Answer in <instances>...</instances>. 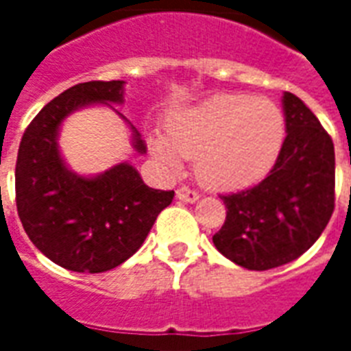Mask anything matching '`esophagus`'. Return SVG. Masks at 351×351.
<instances>
[{"label":"esophagus","instance_id":"obj_1","mask_svg":"<svg viewBox=\"0 0 351 351\" xmlns=\"http://www.w3.org/2000/svg\"><path fill=\"white\" fill-rule=\"evenodd\" d=\"M176 197L184 201V203H195L199 199V193L195 190H191L188 186H182V188H178L176 190Z\"/></svg>","mask_w":351,"mask_h":351}]
</instances>
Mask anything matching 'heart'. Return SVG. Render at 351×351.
Segmentation results:
<instances>
[{
	"instance_id": "1",
	"label": "heart",
	"mask_w": 351,
	"mask_h": 351,
	"mask_svg": "<svg viewBox=\"0 0 351 351\" xmlns=\"http://www.w3.org/2000/svg\"><path fill=\"white\" fill-rule=\"evenodd\" d=\"M286 138L282 108L248 93H221L173 110L167 137H152L154 156L169 167L195 158L199 180L220 191L246 190L263 180Z\"/></svg>"
}]
</instances>
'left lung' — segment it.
<instances>
[{
    "mask_svg": "<svg viewBox=\"0 0 351 351\" xmlns=\"http://www.w3.org/2000/svg\"><path fill=\"white\" fill-rule=\"evenodd\" d=\"M286 138L258 186L220 195L226 221L213 237L220 254L250 271L293 261L324 233L335 210V146L297 95L282 97Z\"/></svg>",
    "mask_w": 351,
    "mask_h": 351,
    "instance_id": "1",
    "label": "left lung"
}]
</instances>
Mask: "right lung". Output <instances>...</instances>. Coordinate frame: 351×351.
<instances>
[{
	"label": "right lung",
	"mask_w": 351,
	"mask_h": 351,
	"mask_svg": "<svg viewBox=\"0 0 351 351\" xmlns=\"http://www.w3.org/2000/svg\"><path fill=\"white\" fill-rule=\"evenodd\" d=\"M123 80H92L65 90L41 108L24 131L16 158V208L24 231L39 250L75 272H105L143 246L158 214L175 191L148 188L130 163L97 176H80L58 148L60 125L93 103H122ZM133 148L146 152L133 125Z\"/></svg>",
	"instance_id": "obj_1"
}]
</instances>
